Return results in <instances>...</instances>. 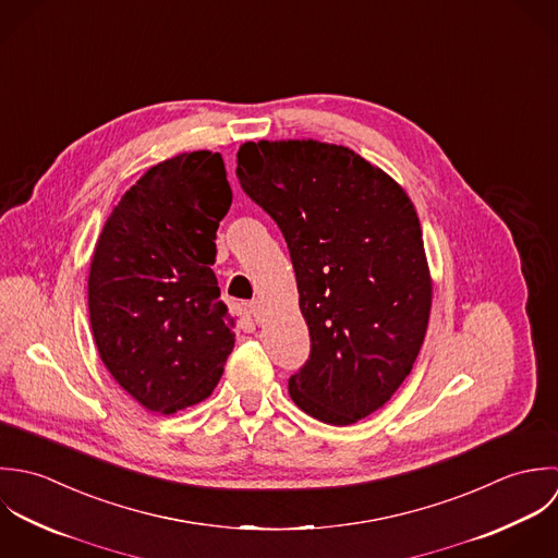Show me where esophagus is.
<instances>
[{"mask_svg": "<svg viewBox=\"0 0 558 558\" xmlns=\"http://www.w3.org/2000/svg\"><path fill=\"white\" fill-rule=\"evenodd\" d=\"M247 315L252 317L254 324H260V322H263V304H260L258 300L250 302V304H247Z\"/></svg>", "mask_w": 558, "mask_h": 558, "instance_id": "obj_1", "label": "esophagus"}]
</instances>
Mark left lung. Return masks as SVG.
Masks as SVG:
<instances>
[{
    "label": "left lung",
    "instance_id": "obj_1",
    "mask_svg": "<svg viewBox=\"0 0 558 558\" xmlns=\"http://www.w3.org/2000/svg\"><path fill=\"white\" fill-rule=\"evenodd\" d=\"M243 192L284 234L311 355L289 395L344 427L379 410L410 375L432 313V276L403 187L347 146L245 142Z\"/></svg>",
    "mask_w": 558,
    "mask_h": 558
}]
</instances>
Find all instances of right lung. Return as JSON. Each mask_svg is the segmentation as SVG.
Returning a JSON list of instances; mask_svg holds the SVG:
<instances>
[{
    "mask_svg": "<svg viewBox=\"0 0 558 558\" xmlns=\"http://www.w3.org/2000/svg\"><path fill=\"white\" fill-rule=\"evenodd\" d=\"M232 192L220 153L153 166L113 207L88 276L90 326L113 379L146 410L207 399L234 347L216 232Z\"/></svg>",
    "mask_w": 558,
    "mask_h": 558,
    "instance_id": "add662e5",
    "label": "right lung"
}]
</instances>
